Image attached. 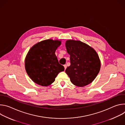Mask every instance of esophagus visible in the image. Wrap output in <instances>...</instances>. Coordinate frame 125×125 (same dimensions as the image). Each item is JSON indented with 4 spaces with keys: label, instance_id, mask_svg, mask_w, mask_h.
<instances>
[{
    "label": "esophagus",
    "instance_id": "1",
    "mask_svg": "<svg viewBox=\"0 0 125 125\" xmlns=\"http://www.w3.org/2000/svg\"><path fill=\"white\" fill-rule=\"evenodd\" d=\"M64 69H65V70L66 69V68H67V65H64Z\"/></svg>",
    "mask_w": 125,
    "mask_h": 125
}]
</instances>
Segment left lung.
Wrapping results in <instances>:
<instances>
[{"instance_id": "8db88e82", "label": "left lung", "mask_w": 125, "mask_h": 125, "mask_svg": "<svg viewBox=\"0 0 125 125\" xmlns=\"http://www.w3.org/2000/svg\"><path fill=\"white\" fill-rule=\"evenodd\" d=\"M65 45L70 55L71 63L65 72L71 83L80 87L91 83L100 69V61L97 52L80 41L67 40Z\"/></svg>"}]
</instances>
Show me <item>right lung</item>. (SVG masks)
<instances>
[{
  "label": "right lung",
  "instance_id": "right-lung-1",
  "mask_svg": "<svg viewBox=\"0 0 125 125\" xmlns=\"http://www.w3.org/2000/svg\"><path fill=\"white\" fill-rule=\"evenodd\" d=\"M61 42L49 39L34 44L25 58L26 72L31 80L40 85L47 86L54 82L59 73L64 70L55 54Z\"/></svg>",
  "mask_w": 125,
  "mask_h": 125
}]
</instances>
